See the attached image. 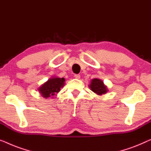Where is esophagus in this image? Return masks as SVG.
<instances>
[{"instance_id": "obj_1", "label": "esophagus", "mask_w": 151, "mask_h": 151, "mask_svg": "<svg viewBox=\"0 0 151 151\" xmlns=\"http://www.w3.org/2000/svg\"><path fill=\"white\" fill-rule=\"evenodd\" d=\"M80 77H81V76L79 75H75V78H77V79H79Z\"/></svg>"}]
</instances>
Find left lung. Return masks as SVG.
Masks as SVG:
<instances>
[{"label":"left lung","mask_w":151,"mask_h":151,"mask_svg":"<svg viewBox=\"0 0 151 151\" xmlns=\"http://www.w3.org/2000/svg\"><path fill=\"white\" fill-rule=\"evenodd\" d=\"M89 88L90 90L96 93L98 95L105 94L108 91L107 87L104 84L103 81L99 78H93L91 80L90 84L89 85Z\"/></svg>","instance_id":"8db88e82"}]
</instances>
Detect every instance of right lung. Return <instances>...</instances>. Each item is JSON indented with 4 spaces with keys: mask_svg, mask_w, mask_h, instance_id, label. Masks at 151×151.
Returning <instances> with one entry per match:
<instances>
[{
    "mask_svg": "<svg viewBox=\"0 0 151 151\" xmlns=\"http://www.w3.org/2000/svg\"><path fill=\"white\" fill-rule=\"evenodd\" d=\"M65 85V78H59L57 76H52L47 81L42 84L38 88L40 94L44 99L53 97L57 93L60 91V89Z\"/></svg>",
    "mask_w": 151,
    "mask_h": 151,
    "instance_id": "add662e5",
    "label": "right lung"
}]
</instances>
